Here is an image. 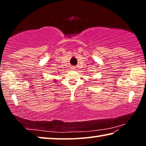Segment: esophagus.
Returning <instances> with one entry per match:
<instances>
[{
  "instance_id": "34e87169",
  "label": "esophagus",
  "mask_w": 146,
  "mask_h": 146,
  "mask_svg": "<svg viewBox=\"0 0 146 146\" xmlns=\"http://www.w3.org/2000/svg\"><path fill=\"white\" fill-rule=\"evenodd\" d=\"M75 69H76V68H75V67H72V68H71V70H75Z\"/></svg>"
}]
</instances>
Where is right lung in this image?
<instances>
[{
	"mask_svg": "<svg viewBox=\"0 0 146 146\" xmlns=\"http://www.w3.org/2000/svg\"><path fill=\"white\" fill-rule=\"evenodd\" d=\"M53 81H54V82H56V81H55V79H54V80H53Z\"/></svg>",
	"mask_w": 146,
	"mask_h": 146,
	"instance_id": "1",
	"label": "right lung"
}]
</instances>
